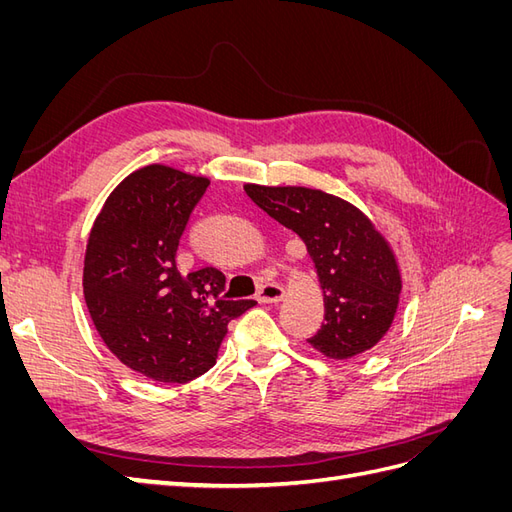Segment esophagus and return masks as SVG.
I'll return each mask as SVG.
<instances>
[{
  "instance_id": "34e87169",
  "label": "esophagus",
  "mask_w": 512,
  "mask_h": 512,
  "mask_svg": "<svg viewBox=\"0 0 512 512\" xmlns=\"http://www.w3.org/2000/svg\"><path fill=\"white\" fill-rule=\"evenodd\" d=\"M256 299L260 303H280L284 299V288L277 284H262L256 292Z\"/></svg>"
}]
</instances>
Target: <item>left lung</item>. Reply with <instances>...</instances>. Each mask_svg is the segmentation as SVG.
I'll use <instances>...</instances> for the list:
<instances>
[{"mask_svg": "<svg viewBox=\"0 0 512 512\" xmlns=\"http://www.w3.org/2000/svg\"><path fill=\"white\" fill-rule=\"evenodd\" d=\"M245 194L305 243L324 292V322L307 342L329 359H352L391 329L401 271L391 243L348 200L301 185L245 183Z\"/></svg>", "mask_w": 512, "mask_h": 512, "instance_id": "8db88e82", "label": "left lung"}]
</instances>
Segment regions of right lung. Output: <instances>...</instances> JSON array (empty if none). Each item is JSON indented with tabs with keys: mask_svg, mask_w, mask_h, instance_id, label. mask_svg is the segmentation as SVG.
<instances>
[{
	"mask_svg": "<svg viewBox=\"0 0 512 512\" xmlns=\"http://www.w3.org/2000/svg\"><path fill=\"white\" fill-rule=\"evenodd\" d=\"M207 177L173 166L134 170L91 226L83 294L102 342L132 371L183 384L218 359L228 322L254 301H226V277L177 269V247Z\"/></svg>",
	"mask_w": 512,
	"mask_h": 512,
	"instance_id": "right-lung-1",
	"label": "right lung"
}]
</instances>
